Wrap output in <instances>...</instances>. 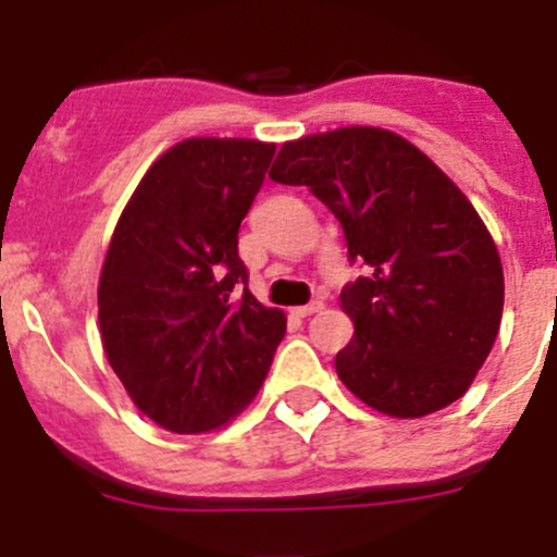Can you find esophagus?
Instances as JSON below:
<instances>
[{
  "label": "esophagus",
  "mask_w": 557,
  "mask_h": 557,
  "mask_svg": "<svg viewBox=\"0 0 557 557\" xmlns=\"http://www.w3.org/2000/svg\"><path fill=\"white\" fill-rule=\"evenodd\" d=\"M321 310H323L321 301H310V305H305V307H294V315L307 318V315H315V312H321Z\"/></svg>",
  "instance_id": "1"
}]
</instances>
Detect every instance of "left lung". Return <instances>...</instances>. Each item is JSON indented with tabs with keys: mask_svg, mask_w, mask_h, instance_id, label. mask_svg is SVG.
<instances>
[{
	"mask_svg": "<svg viewBox=\"0 0 557 557\" xmlns=\"http://www.w3.org/2000/svg\"><path fill=\"white\" fill-rule=\"evenodd\" d=\"M339 220L361 274L339 294L354 339L337 375L370 408L419 419L460 399L493 350L504 269L482 218L424 152L381 127L283 144L272 171Z\"/></svg>",
	"mask_w": 557,
	"mask_h": 557,
	"instance_id": "1",
	"label": "left lung"
}]
</instances>
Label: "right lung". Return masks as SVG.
<instances>
[{"instance_id": "right-lung-1", "label": "right lung", "mask_w": 557, "mask_h": 557, "mask_svg": "<svg viewBox=\"0 0 557 557\" xmlns=\"http://www.w3.org/2000/svg\"><path fill=\"white\" fill-rule=\"evenodd\" d=\"M272 144L187 138L135 187L97 288L102 348L144 413L209 433L258 394L285 334L283 310L247 288L239 225Z\"/></svg>"}]
</instances>
